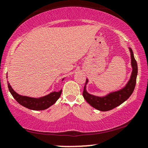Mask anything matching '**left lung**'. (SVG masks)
Instances as JSON below:
<instances>
[{
    "mask_svg": "<svg viewBox=\"0 0 148 148\" xmlns=\"http://www.w3.org/2000/svg\"><path fill=\"white\" fill-rule=\"evenodd\" d=\"M130 51L131 53V62L132 67V72L130 79L128 81L125 88H122L121 90H119V91L111 92V93L108 94L106 97H99L88 93L86 91V88H85L86 85H85L84 90H83V96L87 102L90 106L93 107V108L103 112L111 110L115 108L116 107L122 104L132 94L134 90L135 85H136V76L137 73H138V67H137L136 61L134 57L132 49L131 48H130ZM88 80L86 79L85 85L88 83Z\"/></svg>",
    "mask_w": 148,
    "mask_h": 148,
    "instance_id": "obj_1",
    "label": "left lung"
}]
</instances>
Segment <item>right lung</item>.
I'll return each mask as SVG.
<instances>
[{
	"label": "right lung",
	"instance_id": "add662e5",
	"mask_svg": "<svg viewBox=\"0 0 148 148\" xmlns=\"http://www.w3.org/2000/svg\"><path fill=\"white\" fill-rule=\"evenodd\" d=\"M8 85L9 90L12 94V97L15 99V100L21 106L33 110H44L49 108L59 99L62 92L61 90L59 92H51L45 97L40 98H31L19 95L12 89L10 83H8Z\"/></svg>",
	"mask_w": 148,
	"mask_h": 148
}]
</instances>
